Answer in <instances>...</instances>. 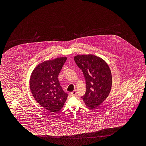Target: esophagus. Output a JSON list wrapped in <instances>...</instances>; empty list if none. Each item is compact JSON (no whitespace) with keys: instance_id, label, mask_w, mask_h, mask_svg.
Listing matches in <instances>:
<instances>
[{"instance_id":"1","label":"esophagus","mask_w":146,"mask_h":146,"mask_svg":"<svg viewBox=\"0 0 146 146\" xmlns=\"http://www.w3.org/2000/svg\"><path fill=\"white\" fill-rule=\"evenodd\" d=\"M76 94H77V92H76V90H74V91H72V92H71V94H72V96H74Z\"/></svg>"}]
</instances>
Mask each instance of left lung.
Here are the masks:
<instances>
[{"instance_id":"left-lung-1","label":"left lung","mask_w":146,"mask_h":146,"mask_svg":"<svg viewBox=\"0 0 146 146\" xmlns=\"http://www.w3.org/2000/svg\"><path fill=\"white\" fill-rule=\"evenodd\" d=\"M77 65L83 72L86 82V91L83 99L85 104L92 109L100 106L109 96L111 90V72L107 63L93 55H77Z\"/></svg>"}]
</instances>
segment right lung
Listing matches in <instances>:
<instances>
[{"instance_id":"right-lung-1","label":"right lung","mask_w":146,"mask_h":146,"mask_svg":"<svg viewBox=\"0 0 146 146\" xmlns=\"http://www.w3.org/2000/svg\"><path fill=\"white\" fill-rule=\"evenodd\" d=\"M66 60V57H60L45 61L37 65L31 75V93L40 106L50 112L59 111L68 97L58 79Z\"/></svg>"}]
</instances>
